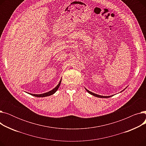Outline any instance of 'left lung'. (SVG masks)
Returning a JSON list of instances; mask_svg holds the SVG:
<instances>
[{"label":"left lung","instance_id":"left-lung-1","mask_svg":"<svg viewBox=\"0 0 146 146\" xmlns=\"http://www.w3.org/2000/svg\"><path fill=\"white\" fill-rule=\"evenodd\" d=\"M127 87H126L124 90H122V91H121L120 92H122V91H124L126 88H127ZM85 89L86 90V91L88 92L89 93V94H91L92 95H93V96H95V97H98V98H110V97H111V96H113V95H111V96H102V95H98V94H94V93H93V92H90V91H89V90H88L87 89H86L85 88Z\"/></svg>","mask_w":146,"mask_h":146}]
</instances>
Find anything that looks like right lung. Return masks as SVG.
Returning a JSON list of instances; mask_svg holds the SVG:
<instances>
[{"label": "right lung", "instance_id": "right-lung-1", "mask_svg": "<svg viewBox=\"0 0 146 146\" xmlns=\"http://www.w3.org/2000/svg\"><path fill=\"white\" fill-rule=\"evenodd\" d=\"M61 79L60 80V81L59 82L58 85L56 86V87H55L53 89H52L51 90L48 92H46V93H44V94H30V93H27L31 95H33L35 97H38V98H41V97H45V96H48L50 95H53L54 94H55L56 92V91L58 90V89L59 88V86L61 84Z\"/></svg>", "mask_w": 146, "mask_h": 146}]
</instances>
